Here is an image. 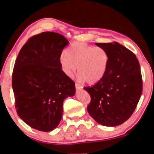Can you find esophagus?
Returning <instances> with one entry per match:
<instances>
[{"label":"esophagus","instance_id":"1","mask_svg":"<svg viewBox=\"0 0 154 154\" xmlns=\"http://www.w3.org/2000/svg\"><path fill=\"white\" fill-rule=\"evenodd\" d=\"M82 86H80V85H79L78 84H76V89H77V90H80V89H82Z\"/></svg>","mask_w":154,"mask_h":154}]
</instances>
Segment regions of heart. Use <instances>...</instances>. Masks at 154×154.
Listing matches in <instances>:
<instances>
[{
	"instance_id": "heart-1",
	"label": "heart",
	"mask_w": 154,
	"mask_h": 154,
	"mask_svg": "<svg viewBox=\"0 0 154 154\" xmlns=\"http://www.w3.org/2000/svg\"><path fill=\"white\" fill-rule=\"evenodd\" d=\"M109 61L107 51L101 47H93L84 42H75L59 58L61 69L72 77L78 67V81L95 84L106 73Z\"/></svg>"
}]
</instances>
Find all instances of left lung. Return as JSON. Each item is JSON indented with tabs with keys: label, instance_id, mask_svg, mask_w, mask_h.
Listing matches in <instances>:
<instances>
[{
	"label": "left lung",
	"instance_id": "obj_1",
	"mask_svg": "<svg viewBox=\"0 0 154 154\" xmlns=\"http://www.w3.org/2000/svg\"><path fill=\"white\" fill-rule=\"evenodd\" d=\"M95 44L107 51L109 61L101 80L84 88L91 98L88 111L99 124L118 126L131 117L141 97L139 62L132 51L118 42Z\"/></svg>",
	"mask_w": 154,
	"mask_h": 154
}]
</instances>
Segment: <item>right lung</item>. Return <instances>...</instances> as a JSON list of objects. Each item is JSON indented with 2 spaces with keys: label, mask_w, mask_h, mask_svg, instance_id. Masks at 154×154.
Listing matches in <instances>:
<instances>
[{
  "label": "right lung",
  "mask_w": 154,
  "mask_h": 154,
  "mask_svg": "<svg viewBox=\"0 0 154 154\" xmlns=\"http://www.w3.org/2000/svg\"><path fill=\"white\" fill-rule=\"evenodd\" d=\"M69 44L59 33L44 32L30 38L19 52L12 74L15 106L33 129H55L61 120L63 101L75 95V83L59 63Z\"/></svg>",
  "instance_id": "right-lung-1"
}]
</instances>
